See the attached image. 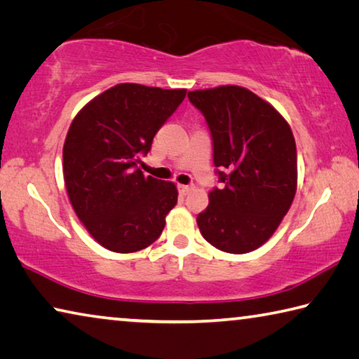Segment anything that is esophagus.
I'll return each mask as SVG.
<instances>
[{
  "label": "esophagus",
  "instance_id": "obj_1",
  "mask_svg": "<svg viewBox=\"0 0 359 359\" xmlns=\"http://www.w3.org/2000/svg\"><path fill=\"white\" fill-rule=\"evenodd\" d=\"M178 191H180V194H183V196H186V194H189L192 191V186L178 184Z\"/></svg>",
  "mask_w": 359,
  "mask_h": 359
}]
</instances>
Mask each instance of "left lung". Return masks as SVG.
Instances as JSON below:
<instances>
[{
  "instance_id": "obj_1",
  "label": "left lung",
  "mask_w": 359,
  "mask_h": 359,
  "mask_svg": "<svg viewBox=\"0 0 359 359\" xmlns=\"http://www.w3.org/2000/svg\"><path fill=\"white\" fill-rule=\"evenodd\" d=\"M203 114L221 189L197 216L215 248L243 255L277 231L297 187V152L291 127L272 104L238 86L187 93Z\"/></svg>"
}]
</instances>
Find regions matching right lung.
I'll return each mask as SVG.
<instances>
[{
  "instance_id": "right-lung-1",
  "label": "right lung",
  "mask_w": 359,
  "mask_h": 359,
  "mask_svg": "<svg viewBox=\"0 0 359 359\" xmlns=\"http://www.w3.org/2000/svg\"><path fill=\"white\" fill-rule=\"evenodd\" d=\"M186 89L117 84L82 108L63 144V178L74 213L114 252L154 243L178 202L170 181L144 176L141 156L180 107Z\"/></svg>"
}]
</instances>
